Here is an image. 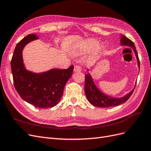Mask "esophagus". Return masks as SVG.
Masks as SVG:
<instances>
[{
	"mask_svg": "<svg viewBox=\"0 0 151 151\" xmlns=\"http://www.w3.org/2000/svg\"><path fill=\"white\" fill-rule=\"evenodd\" d=\"M74 71L75 72H81V67L80 65H76L74 68Z\"/></svg>",
	"mask_w": 151,
	"mask_h": 151,
	"instance_id": "obj_1",
	"label": "esophagus"
}]
</instances>
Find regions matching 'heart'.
I'll return each instance as SVG.
<instances>
[{"mask_svg":"<svg viewBox=\"0 0 151 151\" xmlns=\"http://www.w3.org/2000/svg\"><path fill=\"white\" fill-rule=\"evenodd\" d=\"M93 48L95 53H97L101 51L102 47L101 45L98 43L96 40L92 38L82 41V42H80L75 46L76 51L79 53H85L89 52Z\"/></svg>","mask_w":151,"mask_h":151,"instance_id":"heart-1","label":"heart"}]
</instances>
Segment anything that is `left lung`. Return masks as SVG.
I'll use <instances>...</instances> for the list:
<instances>
[{"label":"left lung","mask_w":151,"mask_h":151,"mask_svg":"<svg viewBox=\"0 0 151 151\" xmlns=\"http://www.w3.org/2000/svg\"><path fill=\"white\" fill-rule=\"evenodd\" d=\"M120 43L121 45H127V46H129L132 47V49H133L134 52L135 54L137 60V64L140 70L139 58L134 42L130 39L125 37V36L122 35L120 39ZM135 86L136 85H135L134 88L132 89L129 93H128L123 97L120 98H112L109 96L104 94L101 92V91H100V90H99V89L94 84L92 77H91L89 74L85 75L84 91L86 96L89 103L91 104H93V106L97 107H111L118 106V105L123 104L130 98L135 88Z\"/></svg>","instance_id":"obj_1"}]
</instances>
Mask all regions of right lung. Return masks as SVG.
<instances>
[{"label":"right lung","mask_w":151,"mask_h":151,"mask_svg":"<svg viewBox=\"0 0 151 151\" xmlns=\"http://www.w3.org/2000/svg\"><path fill=\"white\" fill-rule=\"evenodd\" d=\"M37 39L35 34H30L17 44L11 62L13 82L17 93L25 101L36 108H52L60 101L74 65L67 69L53 68L40 74L26 70L22 50L27 44Z\"/></svg>","instance_id":"add662e5"}]
</instances>
